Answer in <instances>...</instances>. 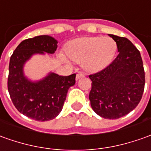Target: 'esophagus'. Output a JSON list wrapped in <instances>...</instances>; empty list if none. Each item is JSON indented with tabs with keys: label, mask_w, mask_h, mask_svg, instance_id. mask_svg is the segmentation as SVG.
<instances>
[{
	"label": "esophagus",
	"mask_w": 151,
	"mask_h": 151,
	"mask_svg": "<svg viewBox=\"0 0 151 151\" xmlns=\"http://www.w3.org/2000/svg\"><path fill=\"white\" fill-rule=\"evenodd\" d=\"M83 77H85V75L84 74H82V73H78L77 75H76V80H80L81 78H83Z\"/></svg>",
	"instance_id": "esophagus-1"
}]
</instances>
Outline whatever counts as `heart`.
I'll return each instance as SVG.
<instances>
[{"instance_id": "b5f03b06", "label": "heart", "mask_w": 151, "mask_h": 151, "mask_svg": "<svg viewBox=\"0 0 151 151\" xmlns=\"http://www.w3.org/2000/svg\"><path fill=\"white\" fill-rule=\"evenodd\" d=\"M65 51L72 61H83V67L86 70L95 72L105 68L113 61L117 43L111 38L88 37L70 42ZM62 58L64 59L63 56Z\"/></svg>"}]
</instances>
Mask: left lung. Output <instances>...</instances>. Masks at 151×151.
Segmentation results:
<instances>
[{
    "label": "left lung",
    "mask_w": 151,
    "mask_h": 151,
    "mask_svg": "<svg viewBox=\"0 0 151 151\" xmlns=\"http://www.w3.org/2000/svg\"><path fill=\"white\" fill-rule=\"evenodd\" d=\"M119 53L112 63L89 75L92 88L89 99L100 117L117 119L136 109L145 88V71L139 50L127 38L109 34Z\"/></svg>",
    "instance_id": "8db88e82"
}]
</instances>
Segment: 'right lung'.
Segmentation results:
<instances>
[{
    "label": "right lung",
    "instance_id": "obj_1",
    "mask_svg": "<svg viewBox=\"0 0 151 151\" xmlns=\"http://www.w3.org/2000/svg\"><path fill=\"white\" fill-rule=\"evenodd\" d=\"M58 41L40 35L22 41L10 57L8 91L19 113L39 122L49 121L62 111L66 93L76 83V74L62 76L50 72L38 81H31L24 75V65L34 54H52Z\"/></svg>",
    "mask_w": 151,
    "mask_h": 151
}]
</instances>
